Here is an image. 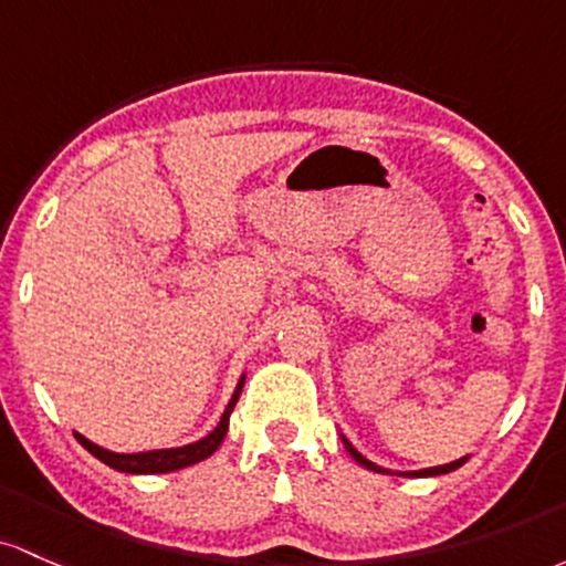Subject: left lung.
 <instances>
[{"mask_svg": "<svg viewBox=\"0 0 566 566\" xmlns=\"http://www.w3.org/2000/svg\"><path fill=\"white\" fill-rule=\"evenodd\" d=\"M342 443H345V449L347 452H350V457L355 462H358V465H364V468H368V471H374V473H392V471H387V468H379L377 462H371V460H366L364 454L358 452V449L353 447L350 441H347L345 436H342ZM468 462V457H460V460H454V462H449V465H438V468H424V471H409V473H401V475H411V479H422V475H441V473H452V471H457V468L460 465H465Z\"/></svg>", "mask_w": 566, "mask_h": 566, "instance_id": "8db88e82", "label": "left lung"}]
</instances>
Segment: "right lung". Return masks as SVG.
Returning <instances> with one entry per match:
<instances>
[{"label":"right lung","mask_w":566,"mask_h":566,"mask_svg":"<svg viewBox=\"0 0 566 566\" xmlns=\"http://www.w3.org/2000/svg\"><path fill=\"white\" fill-rule=\"evenodd\" d=\"M243 385H245V377H240L238 387H234L232 392V401L227 403L224 415H221V420L216 428L208 433L206 438H200V441L195 443H187V447H176V449H155V452H138V454H117V452H109V449L98 447V443L87 441L85 436L74 433L77 436V441L82 447L87 449L93 457H98L104 465L114 468V471L119 473H174V471H181V468H189L195 465V462L206 460V457H211L216 449L221 447V441H224L227 430H230V415L234 409V403H238L240 392H243Z\"/></svg>","instance_id":"1"}]
</instances>
